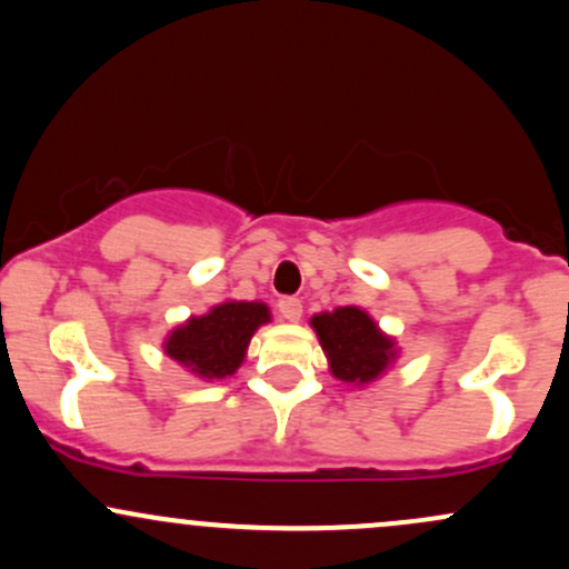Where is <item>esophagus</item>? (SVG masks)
<instances>
[{
  "label": "esophagus",
  "instance_id": "esophagus-1",
  "mask_svg": "<svg viewBox=\"0 0 569 569\" xmlns=\"http://www.w3.org/2000/svg\"><path fill=\"white\" fill-rule=\"evenodd\" d=\"M278 313H280V318H283V321H291V323H297L299 318H302V299H297V297H283L278 302Z\"/></svg>",
  "mask_w": 569,
  "mask_h": 569
}]
</instances>
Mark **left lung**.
Instances as JSON below:
<instances>
[{"label":"left lung","instance_id":"8db88e82","mask_svg":"<svg viewBox=\"0 0 569 569\" xmlns=\"http://www.w3.org/2000/svg\"><path fill=\"white\" fill-rule=\"evenodd\" d=\"M310 323L327 353L329 370L342 383H372L397 359L395 340L380 332L378 323L353 305L337 308L332 313H318L310 318Z\"/></svg>","mask_w":569,"mask_h":569}]
</instances>
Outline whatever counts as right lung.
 I'll list each match as a JSON object with an SVG mask.
<instances>
[{
	"label": "right lung",
	"instance_id": "add662e5",
	"mask_svg": "<svg viewBox=\"0 0 569 569\" xmlns=\"http://www.w3.org/2000/svg\"><path fill=\"white\" fill-rule=\"evenodd\" d=\"M270 321L264 302L216 305L210 313L193 316L164 340V353L193 376L213 380L234 376L248 351V342L261 323Z\"/></svg>",
	"mask_w": 569,
	"mask_h": 569
}]
</instances>
